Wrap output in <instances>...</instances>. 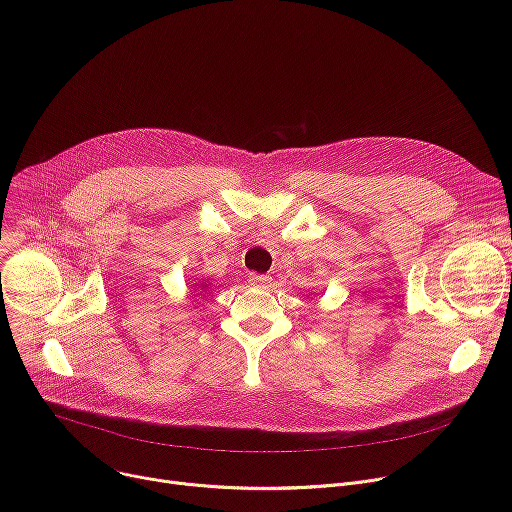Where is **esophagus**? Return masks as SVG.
Segmentation results:
<instances>
[{
    "label": "esophagus",
    "mask_w": 512,
    "mask_h": 512,
    "mask_svg": "<svg viewBox=\"0 0 512 512\" xmlns=\"http://www.w3.org/2000/svg\"><path fill=\"white\" fill-rule=\"evenodd\" d=\"M249 283L257 287H267L271 283L269 275H259V273H249Z\"/></svg>",
    "instance_id": "obj_1"
}]
</instances>
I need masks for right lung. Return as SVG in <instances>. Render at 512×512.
I'll return each mask as SVG.
<instances>
[{"mask_svg": "<svg viewBox=\"0 0 512 512\" xmlns=\"http://www.w3.org/2000/svg\"><path fill=\"white\" fill-rule=\"evenodd\" d=\"M200 289H208V283H206V281H202V283L198 285V291H200Z\"/></svg>", "mask_w": 512, "mask_h": 512, "instance_id": "right-lung-1", "label": "right lung"}]
</instances>
